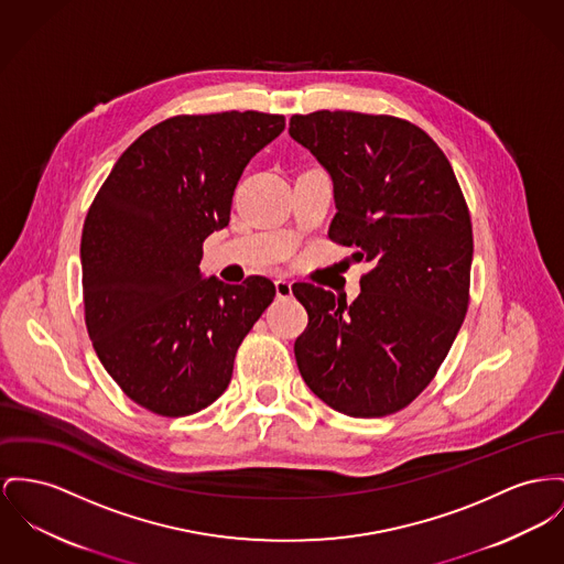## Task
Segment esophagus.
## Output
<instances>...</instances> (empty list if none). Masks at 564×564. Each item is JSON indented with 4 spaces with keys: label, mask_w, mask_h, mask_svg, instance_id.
<instances>
[{
    "label": "esophagus",
    "mask_w": 564,
    "mask_h": 564,
    "mask_svg": "<svg viewBox=\"0 0 564 564\" xmlns=\"http://www.w3.org/2000/svg\"><path fill=\"white\" fill-rule=\"evenodd\" d=\"M275 295H278V300H289L291 295H293V286H291V282L289 280H275Z\"/></svg>",
    "instance_id": "esophagus-1"
}]
</instances>
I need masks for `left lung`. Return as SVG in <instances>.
<instances>
[{"label": "left lung", "instance_id": "1", "mask_svg": "<svg viewBox=\"0 0 564 564\" xmlns=\"http://www.w3.org/2000/svg\"><path fill=\"white\" fill-rule=\"evenodd\" d=\"M291 137L329 171V239L372 264L350 305L297 282L307 327L295 341L305 384L348 416L406 409L449 352L470 301L473 225L447 155L393 115H293Z\"/></svg>", "mask_w": 564, "mask_h": 564}]
</instances>
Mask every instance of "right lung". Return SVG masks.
Wrapping results in <instances>:
<instances>
[{"label":"right lung","mask_w":564,"mask_h":564,"mask_svg":"<svg viewBox=\"0 0 564 564\" xmlns=\"http://www.w3.org/2000/svg\"><path fill=\"white\" fill-rule=\"evenodd\" d=\"M284 115H175L119 155L80 235L85 325L121 391L162 416L214 404L239 344L275 297L264 275L200 280L203 241Z\"/></svg>","instance_id":"1"}]
</instances>
